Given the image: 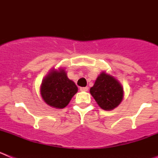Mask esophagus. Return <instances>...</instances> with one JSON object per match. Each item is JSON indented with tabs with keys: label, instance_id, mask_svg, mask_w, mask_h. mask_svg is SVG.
<instances>
[{
	"label": "esophagus",
	"instance_id": "1",
	"mask_svg": "<svg viewBox=\"0 0 158 158\" xmlns=\"http://www.w3.org/2000/svg\"><path fill=\"white\" fill-rule=\"evenodd\" d=\"M80 90L81 92H87L89 90V88L88 87H81L80 88Z\"/></svg>",
	"mask_w": 158,
	"mask_h": 158
}]
</instances>
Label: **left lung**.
<instances>
[{"label":"left lung","mask_w":158,"mask_h":158,"mask_svg":"<svg viewBox=\"0 0 158 158\" xmlns=\"http://www.w3.org/2000/svg\"><path fill=\"white\" fill-rule=\"evenodd\" d=\"M90 93L100 108L111 111L120 104L124 91L122 84L115 77L102 71L90 89Z\"/></svg>","instance_id":"8db88e82"}]
</instances>
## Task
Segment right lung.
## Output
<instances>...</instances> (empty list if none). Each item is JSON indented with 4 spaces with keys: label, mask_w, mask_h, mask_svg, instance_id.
Masks as SVG:
<instances>
[{
    "label": "right lung",
    "mask_w": 158,
    "mask_h": 158,
    "mask_svg": "<svg viewBox=\"0 0 158 158\" xmlns=\"http://www.w3.org/2000/svg\"><path fill=\"white\" fill-rule=\"evenodd\" d=\"M78 91L75 83L67 77L65 68H52L44 77L40 85V95L46 104L62 109Z\"/></svg>",
    "instance_id": "add662e5"
}]
</instances>
